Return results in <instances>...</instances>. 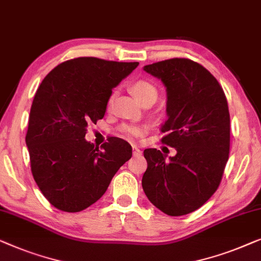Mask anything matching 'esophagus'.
Wrapping results in <instances>:
<instances>
[{"mask_svg":"<svg viewBox=\"0 0 261 261\" xmlns=\"http://www.w3.org/2000/svg\"><path fill=\"white\" fill-rule=\"evenodd\" d=\"M132 153H134V156H141L142 151L137 148V146H132Z\"/></svg>","mask_w":261,"mask_h":261,"instance_id":"34e87169","label":"esophagus"}]
</instances>
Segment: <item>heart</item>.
I'll list each match as a JSON object with an SVG mask.
<instances>
[{"label":"heart","mask_w":261,"mask_h":261,"mask_svg":"<svg viewBox=\"0 0 261 261\" xmlns=\"http://www.w3.org/2000/svg\"><path fill=\"white\" fill-rule=\"evenodd\" d=\"M131 92L134 93L136 98L138 99L139 102L148 98H157V89L152 83L148 82V80H137L131 85ZM112 102V97L109 99L108 105L110 106ZM120 134L124 137H126L130 141H136V139L141 137L143 135V129L141 126L137 125H123L119 127Z\"/></svg>","instance_id":"obj_1"}]
</instances>
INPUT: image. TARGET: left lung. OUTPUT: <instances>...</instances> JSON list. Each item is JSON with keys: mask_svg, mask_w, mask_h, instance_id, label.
I'll return each instance as SVG.
<instances>
[{"mask_svg": "<svg viewBox=\"0 0 261 261\" xmlns=\"http://www.w3.org/2000/svg\"><path fill=\"white\" fill-rule=\"evenodd\" d=\"M167 87L168 120L161 142L177 153L166 160L145 149L142 186L150 202L171 216L189 214L219 188L229 156L230 122L225 92L202 65L174 58L144 66Z\"/></svg>", "mask_w": 261, "mask_h": 261, "instance_id": "left-lung-1", "label": "left lung"}]
</instances>
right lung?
<instances>
[{"label": "right lung", "mask_w": 261, "mask_h": 261, "mask_svg": "<svg viewBox=\"0 0 261 261\" xmlns=\"http://www.w3.org/2000/svg\"><path fill=\"white\" fill-rule=\"evenodd\" d=\"M138 62L82 57L61 62L45 76L31 108L25 144L31 170L48 202L82 212L100 199L118 169L132 156L123 139L100 149L87 142L90 124L105 115L112 89Z\"/></svg>", "instance_id": "1"}]
</instances>
